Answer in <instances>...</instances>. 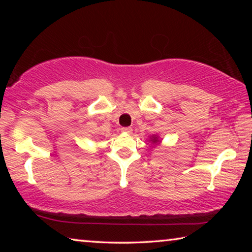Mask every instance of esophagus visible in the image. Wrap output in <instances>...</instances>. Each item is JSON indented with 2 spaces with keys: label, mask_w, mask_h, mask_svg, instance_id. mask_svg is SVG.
Returning <instances> with one entry per match:
<instances>
[{
  "label": "esophagus",
  "mask_w": 252,
  "mask_h": 252,
  "mask_svg": "<svg viewBox=\"0 0 252 252\" xmlns=\"http://www.w3.org/2000/svg\"><path fill=\"white\" fill-rule=\"evenodd\" d=\"M121 131L125 132V133H131L132 129H131V127H129V126H126V127H122Z\"/></svg>",
  "instance_id": "34e87169"
}]
</instances>
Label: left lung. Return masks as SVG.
Listing matches in <instances>:
<instances>
[{
  "mask_svg": "<svg viewBox=\"0 0 252 252\" xmlns=\"http://www.w3.org/2000/svg\"><path fill=\"white\" fill-rule=\"evenodd\" d=\"M157 142H158V140L156 138H153L152 139V143H157Z\"/></svg>",
  "mask_w": 252,
  "mask_h": 252,
  "instance_id": "obj_1",
  "label": "left lung"
}]
</instances>
